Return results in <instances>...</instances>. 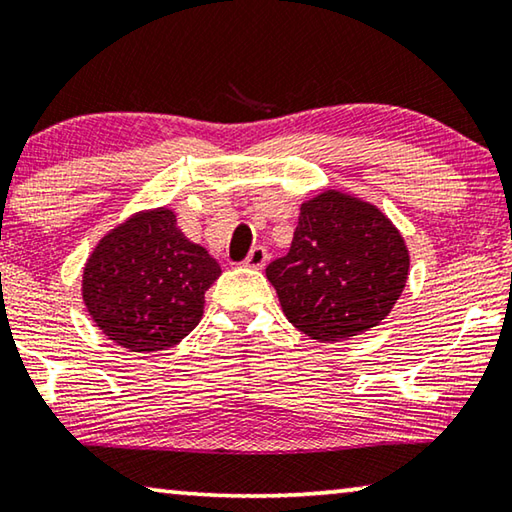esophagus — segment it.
<instances>
[{
	"label": "esophagus",
	"instance_id": "esophagus-1",
	"mask_svg": "<svg viewBox=\"0 0 512 512\" xmlns=\"http://www.w3.org/2000/svg\"><path fill=\"white\" fill-rule=\"evenodd\" d=\"M266 262H269V253H266V248L255 246L253 250H250L248 257H246V262H243V264H246L248 269L259 271V269H264Z\"/></svg>",
	"mask_w": 512,
	"mask_h": 512
}]
</instances>
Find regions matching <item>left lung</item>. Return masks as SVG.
I'll return each mask as SVG.
<instances>
[{"label": "left lung", "instance_id": "obj_1", "mask_svg": "<svg viewBox=\"0 0 512 512\" xmlns=\"http://www.w3.org/2000/svg\"><path fill=\"white\" fill-rule=\"evenodd\" d=\"M408 273L399 227L373 202L339 189L300 205L289 253L266 266L291 326L321 344L376 328L401 298Z\"/></svg>", "mask_w": 512, "mask_h": 512}]
</instances>
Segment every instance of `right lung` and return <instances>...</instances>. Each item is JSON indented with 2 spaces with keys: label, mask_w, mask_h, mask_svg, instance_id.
I'll use <instances>...</instances> for the list:
<instances>
[{
  "label": "right lung",
  "mask_w": 512,
  "mask_h": 512,
  "mask_svg": "<svg viewBox=\"0 0 512 512\" xmlns=\"http://www.w3.org/2000/svg\"><path fill=\"white\" fill-rule=\"evenodd\" d=\"M218 275L221 266L184 237L173 209H143L97 241L81 273V298L113 344L166 351L198 326Z\"/></svg>",
  "instance_id": "1"
}]
</instances>
